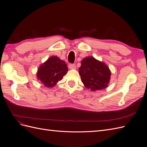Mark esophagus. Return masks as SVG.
I'll use <instances>...</instances> for the list:
<instances>
[{
    "mask_svg": "<svg viewBox=\"0 0 147 147\" xmlns=\"http://www.w3.org/2000/svg\"><path fill=\"white\" fill-rule=\"evenodd\" d=\"M68 67L70 69H75L76 68V65H75V64H69Z\"/></svg>",
    "mask_w": 147,
    "mask_h": 147,
    "instance_id": "obj_1",
    "label": "esophagus"
}]
</instances>
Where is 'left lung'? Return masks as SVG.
<instances>
[{
    "instance_id": "8db88e82",
    "label": "left lung",
    "mask_w": 147,
    "mask_h": 147,
    "mask_svg": "<svg viewBox=\"0 0 147 147\" xmlns=\"http://www.w3.org/2000/svg\"><path fill=\"white\" fill-rule=\"evenodd\" d=\"M79 74L85 87L96 91L108 86L111 72L105 63L93 57H87L82 61Z\"/></svg>"
}]
</instances>
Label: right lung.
<instances>
[{
  "mask_svg": "<svg viewBox=\"0 0 147 147\" xmlns=\"http://www.w3.org/2000/svg\"><path fill=\"white\" fill-rule=\"evenodd\" d=\"M67 70V65L64 61L56 56H52L40 66L37 74V78L45 86L53 87L61 80Z\"/></svg>",
  "mask_w": 147,
  "mask_h": 147,
  "instance_id": "1",
  "label": "right lung"
}]
</instances>
